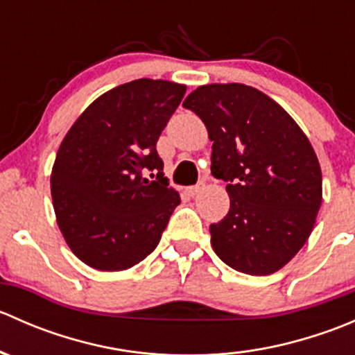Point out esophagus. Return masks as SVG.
<instances>
[{"label": "esophagus", "mask_w": 355, "mask_h": 355, "mask_svg": "<svg viewBox=\"0 0 355 355\" xmlns=\"http://www.w3.org/2000/svg\"><path fill=\"white\" fill-rule=\"evenodd\" d=\"M204 187V184H198V185H194V187H189L187 189V194L191 196V198H194V196H198L199 192H200V189Z\"/></svg>", "instance_id": "esophagus-1"}]
</instances>
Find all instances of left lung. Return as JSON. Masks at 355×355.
Returning <instances> with one entry per match:
<instances>
[{
	"instance_id": "1",
	"label": "left lung",
	"mask_w": 355,
	"mask_h": 355,
	"mask_svg": "<svg viewBox=\"0 0 355 355\" xmlns=\"http://www.w3.org/2000/svg\"><path fill=\"white\" fill-rule=\"evenodd\" d=\"M206 125L211 173L227 182L228 214L209 227L216 256L264 277L302 249L323 202L321 166L302 128L264 92L207 84L185 98Z\"/></svg>"
}]
</instances>
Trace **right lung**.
Listing matches in <instances>:
<instances>
[{"label":"right lung","mask_w":355,"mask_h":355,"mask_svg":"<svg viewBox=\"0 0 355 355\" xmlns=\"http://www.w3.org/2000/svg\"><path fill=\"white\" fill-rule=\"evenodd\" d=\"M185 91L161 78L127 82L92 101L67 132L51 171L53 207L87 266L128 270L159 244L180 196L168 187L156 142Z\"/></svg>","instance_id":"obj_1"}]
</instances>
